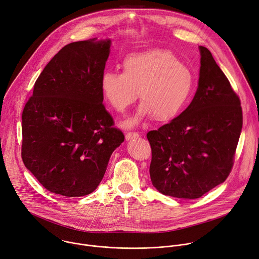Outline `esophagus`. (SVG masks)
<instances>
[{
	"mask_svg": "<svg viewBox=\"0 0 259 259\" xmlns=\"http://www.w3.org/2000/svg\"><path fill=\"white\" fill-rule=\"evenodd\" d=\"M140 137V134L137 133V132H130L125 135V139L128 141V140H133V139H137Z\"/></svg>",
	"mask_w": 259,
	"mask_h": 259,
	"instance_id": "esophagus-1",
	"label": "esophagus"
}]
</instances>
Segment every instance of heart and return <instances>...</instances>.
<instances>
[{
	"label": "heart",
	"mask_w": 259,
	"mask_h": 259,
	"mask_svg": "<svg viewBox=\"0 0 259 259\" xmlns=\"http://www.w3.org/2000/svg\"><path fill=\"white\" fill-rule=\"evenodd\" d=\"M100 87L118 113H124L134 104L139 91L142 105L137 115L125 122L126 126H134L148 116L161 122L177 117L192 97L195 75L170 52L152 50L127 55L122 61V72L105 71Z\"/></svg>",
	"instance_id": "b5f03b06"
}]
</instances>
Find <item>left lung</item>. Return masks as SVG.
I'll list each match as a JSON object with an SVG mask.
<instances>
[{"instance_id":"obj_1","label":"left lung","mask_w":259,"mask_h":259,"mask_svg":"<svg viewBox=\"0 0 259 259\" xmlns=\"http://www.w3.org/2000/svg\"><path fill=\"white\" fill-rule=\"evenodd\" d=\"M198 89L178 117L150 131V178L166 196L196 199L224 183L243 124L241 101L210 51L200 46Z\"/></svg>"}]
</instances>
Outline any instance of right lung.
<instances>
[{
  "label": "right lung",
  "instance_id": "obj_1",
  "mask_svg": "<svg viewBox=\"0 0 259 259\" xmlns=\"http://www.w3.org/2000/svg\"><path fill=\"white\" fill-rule=\"evenodd\" d=\"M110 44L91 38L64 46L37 77L24 106L23 163L54 194L80 197L95 191L124 141L100 87Z\"/></svg>",
  "mask_w": 259,
  "mask_h": 259
}]
</instances>
